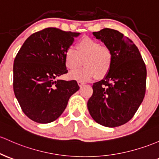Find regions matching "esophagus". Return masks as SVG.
<instances>
[{"mask_svg":"<svg viewBox=\"0 0 159 159\" xmlns=\"http://www.w3.org/2000/svg\"><path fill=\"white\" fill-rule=\"evenodd\" d=\"M78 85H79V86L81 87V86H82V85H83L84 83L83 81H78Z\"/></svg>","mask_w":159,"mask_h":159,"instance_id":"1","label":"esophagus"}]
</instances>
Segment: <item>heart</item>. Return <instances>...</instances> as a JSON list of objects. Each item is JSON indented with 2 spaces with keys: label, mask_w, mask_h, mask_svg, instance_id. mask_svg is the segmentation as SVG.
<instances>
[{
  "label": "heart",
  "mask_w": 159,
  "mask_h": 159,
  "mask_svg": "<svg viewBox=\"0 0 159 159\" xmlns=\"http://www.w3.org/2000/svg\"><path fill=\"white\" fill-rule=\"evenodd\" d=\"M75 50L69 48L64 53L65 66L72 71L84 63L86 66L69 74L71 79L90 81L97 75L98 78L106 76L111 69L113 62L112 52L109 48L102 46L96 40L84 38L75 45Z\"/></svg>",
  "instance_id": "b5f03b06"
}]
</instances>
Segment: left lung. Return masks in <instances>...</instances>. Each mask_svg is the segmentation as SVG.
I'll use <instances>...</instances> for the list:
<instances>
[{
    "label": "left lung",
    "instance_id": "8db88e82",
    "mask_svg": "<svg viewBox=\"0 0 159 159\" xmlns=\"http://www.w3.org/2000/svg\"><path fill=\"white\" fill-rule=\"evenodd\" d=\"M93 34L111 50L113 62L104 79L93 84L88 109L97 123L116 128L130 121L143 100L146 65L137 46L122 33L106 28Z\"/></svg>",
    "mask_w": 159,
    "mask_h": 159
}]
</instances>
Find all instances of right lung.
Listing matches in <instances>:
<instances>
[{
  "instance_id": "right-lung-1",
  "label": "right lung",
  "mask_w": 159,
  "mask_h": 159,
  "mask_svg": "<svg viewBox=\"0 0 159 159\" xmlns=\"http://www.w3.org/2000/svg\"><path fill=\"white\" fill-rule=\"evenodd\" d=\"M79 34L47 28L29 36L16 56L13 90L22 111L32 121H55L79 90L75 80H56L68 72L64 53Z\"/></svg>"
}]
</instances>
